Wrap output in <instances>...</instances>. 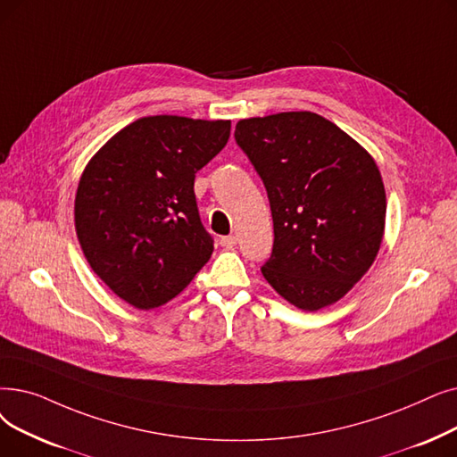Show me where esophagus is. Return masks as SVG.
<instances>
[{
	"label": "esophagus",
	"instance_id": "esophagus-1",
	"mask_svg": "<svg viewBox=\"0 0 457 457\" xmlns=\"http://www.w3.org/2000/svg\"><path fill=\"white\" fill-rule=\"evenodd\" d=\"M220 245H222L224 248H233V246L237 245V237H235V235L222 237V239H220Z\"/></svg>",
	"mask_w": 457,
	"mask_h": 457
}]
</instances>
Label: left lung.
Listing matches in <instances>:
<instances>
[{
    "label": "left lung",
    "mask_w": 457,
    "mask_h": 457,
    "mask_svg": "<svg viewBox=\"0 0 457 457\" xmlns=\"http://www.w3.org/2000/svg\"><path fill=\"white\" fill-rule=\"evenodd\" d=\"M235 142L267 188L274 245L265 280L296 308L340 301L379 252L386 195L370 153L312 112L241 119Z\"/></svg>",
    "instance_id": "8db88e82"
}]
</instances>
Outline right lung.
Masks as SVG:
<instances>
[{
  "label": "right lung",
  "instance_id": "right-lung-1",
  "mask_svg": "<svg viewBox=\"0 0 457 457\" xmlns=\"http://www.w3.org/2000/svg\"><path fill=\"white\" fill-rule=\"evenodd\" d=\"M231 121L142 117L86 166L74 226L95 274L137 310L179 295L214 250L194 179L229 140Z\"/></svg>",
  "mask_w": 457,
  "mask_h": 457
}]
</instances>
